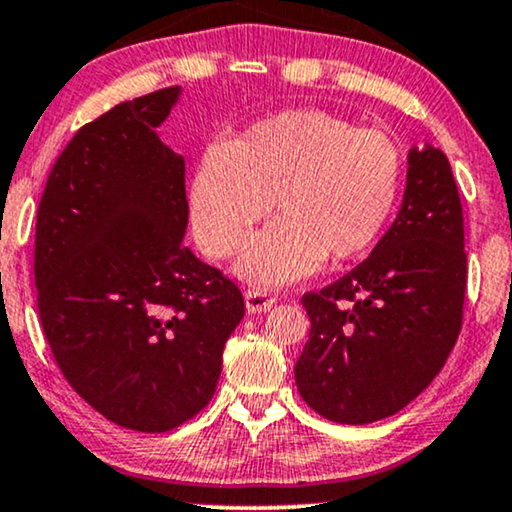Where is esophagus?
<instances>
[{"instance_id":"obj_1","label":"esophagus","mask_w":512,"mask_h":512,"mask_svg":"<svg viewBox=\"0 0 512 512\" xmlns=\"http://www.w3.org/2000/svg\"><path fill=\"white\" fill-rule=\"evenodd\" d=\"M274 304H276V297H271L269 292H264V290H248V292H245V309H248V313L269 311Z\"/></svg>"}]
</instances>
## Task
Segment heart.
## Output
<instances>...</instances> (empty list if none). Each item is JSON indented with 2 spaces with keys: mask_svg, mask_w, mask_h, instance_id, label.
I'll use <instances>...</instances> for the list:
<instances>
[{
  "mask_svg": "<svg viewBox=\"0 0 512 512\" xmlns=\"http://www.w3.org/2000/svg\"><path fill=\"white\" fill-rule=\"evenodd\" d=\"M400 152L379 131H358L320 109H288L210 147L189 182L196 243L215 260L255 234L236 274L257 285H283L342 264L377 243L400 189Z\"/></svg>",
  "mask_w": 512,
  "mask_h": 512,
  "instance_id": "obj_1",
  "label": "heart"
}]
</instances>
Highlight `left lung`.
Masks as SVG:
<instances>
[{
    "label": "left lung",
    "mask_w": 512,
    "mask_h": 512,
    "mask_svg": "<svg viewBox=\"0 0 512 512\" xmlns=\"http://www.w3.org/2000/svg\"><path fill=\"white\" fill-rule=\"evenodd\" d=\"M463 292V215L452 166L438 147H412L391 229L363 264L302 299L311 330L295 365L299 395L337 424L400 412L454 349Z\"/></svg>",
    "instance_id": "obj_1"
}]
</instances>
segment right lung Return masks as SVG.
Returning <instances> with one entry per match:
<instances>
[{
    "mask_svg": "<svg viewBox=\"0 0 512 512\" xmlns=\"http://www.w3.org/2000/svg\"><path fill=\"white\" fill-rule=\"evenodd\" d=\"M170 86L79 128L37 213L34 283L46 342L102 417L140 433L185 424L213 398L241 290L182 243L185 156L159 138Z\"/></svg>",
    "mask_w": 512,
    "mask_h": 512,
    "instance_id": "add662e5",
    "label": "right lung"
}]
</instances>
